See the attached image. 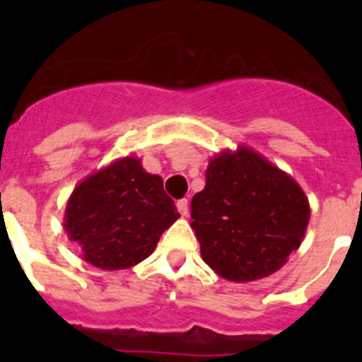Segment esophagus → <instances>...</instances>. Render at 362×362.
I'll use <instances>...</instances> for the list:
<instances>
[{"instance_id": "esophagus-1", "label": "esophagus", "mask_w": 362, "mask_h": 362, "mask_svg": "<svg viewBox=\"0 0 362 362\" xmlns=\"http://www.w3.org/2000/svg\"><path fill=\"white\" fill-rule=\"evenodd\" d=\"M177 210L183 217L188 216V199H179L177 201Z\"/></svg>"}]
</instances>
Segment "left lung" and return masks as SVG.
I'll use <instances>...</instances> for the list:
<instances>
[{
	"label": "left lung",
	"mask_w": 362,
	"mask_h": 362,
	"mask_svg": "<svg viewBox=\"0 0 362 362\" xmlns=\"http://www.w3.org/2000/svg\"><path fill=\"white\" fill-rule=\"evenodd\" d=\"M190 206L201 257L233 283L283 268L310 221L308 197L296 179L245 145L210 159L206 185Z\"/></svg>",
	"instance_id": "obj_1"
}]
</instances>
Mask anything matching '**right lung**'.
I'll return each mask as SVG.
<instances>
[{
  "label": "right lung",
  "instance_id": "right-lung-1",
  "mask_svg": "<svg viewBox=\"0 0 362 362\" xmlns=\"http://www.w3.org/2000/svg\"><path fill=\"white\" fill-rule=\"evenodd\" d=\"M163 179L141 159L127 156L85 177L66 201L63 226L81 246L83 261L101 270H124L148 257L161 233L177 221Z\"/></svg>",
  "mask_w": 362,
  "mask_h": 362
}]
</instances>
